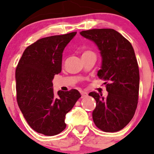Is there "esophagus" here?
Returning a JSON list of instances; mask_svg holds the SVG:
<instances>
[{"label": "esophagus", "mask_w": 154, "mask_h": 154, "mask_svg": "<svg viewBox=\"0 0 154 154\" xmlns=\"http://www.w3.org/2000/svg\"><path fill=\"white\" fill-rule=\"evenodd\" d=\"M80 94H81L82 97H86L87 95H88V93L86 92V91H80Z\"/></svg>", "instance_id": "esophagus-1"}]
</instances>
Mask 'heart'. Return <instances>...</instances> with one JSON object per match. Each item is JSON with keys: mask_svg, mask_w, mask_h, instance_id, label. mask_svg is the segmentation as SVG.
I'll return each instance as SVG.
<instances>
[{"mask_svg": "<svg viewBox=\"0 0 154 154\" xmlns=\"http://www.w3.org/2000/svg\"><path fill=\"white\" fill-rule=\"evenodd\" d=\"M88 53H93V52H91V51H85V52H83V54H88Z\"/></svg>", "mask_w": 154, "mask_h": 154, "instance_id": "1", "label": "heart"}]
</instances>
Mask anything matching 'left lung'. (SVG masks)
I'll return each instance as SVG.
<instances>
[{
    "mask_svg": "<svg viewBox=\"0 0 154 154\" xmlns=\"http://www.w3.org/2000/svg\"><path fill=\"white\" fill-rule=\"evenodd\" d=\"M80 33L98 47L102 66L97 76L109 82L106 97L95 91L88 94L96 100L92 112L94 125L104 132L119 131L133 119L139 100V70L134 50L113 29H92Z\"/></svg>",
    "mask_w": 154,
    "mask_h": 154,
    "instance_id": "1",
    "label": "left lung"
}]
</instances>
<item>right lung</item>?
I'll use <instances>...</instances> for the list:
<instances>
[{
  "instance_id": "1",
  "label": "right lung",
  "mask_w": 154,
  "mask_h": 154,
  "mask_svg": "<svg viewBox=\"0 0 154 154\" xmlns=\"http://www.w3.org/2000/svg\"><path fill=\"white\" fill-rule=\"evenodd\" d=\"M77 32L37 40L25 49L15 70L17 102L29 127L55 136L66 129V115L81 97L77 89L53 91L52 80L62 71L63 52Z\"/></svg>"
}]
</instances>
